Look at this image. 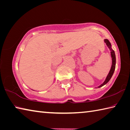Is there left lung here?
Wrapping results in <instances>:
<instances>
[{"label":"left lung","instance_id":"obj_1","mask_svg":"<svg viewBox=\"0 0 130 130\" xmlns=\"http://www.w3.org/2000/svg\"><path fill=\"white\" fill-rule=\"evenodd\" d=\"M104 41L106 44V45L107 46V47L109 48L110 51V53H111V57L112 58V65H111V69L109 73H108V75H107V77L106 78V79L105 80V81L103 82V84L101 85L100 86H99L98 88H101V87L103 86V85H105L107 82L110 81V79H111V78L112 77L113 74H114V72L115 71V64H116V57H115V52L114 51L112 50L111 48V43L110 41L108 40L107 39H105Z\"/></svg>","mask_w":130,"mask_h":130}]
</instances>
